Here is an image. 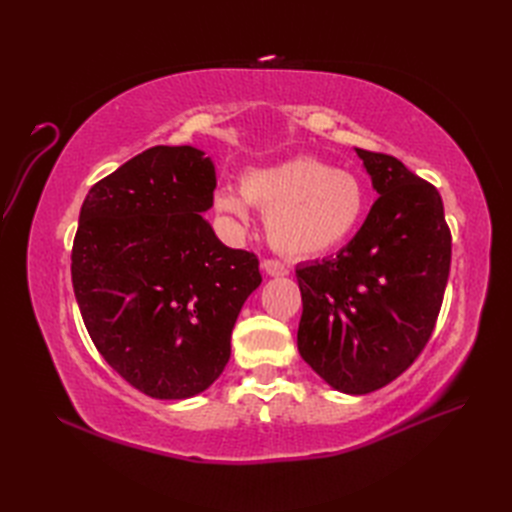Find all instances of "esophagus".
Here are the masks:
<instances>
[{
  "instance_id": "34e87169",
  "label": "esophagus",
  "mask_w": 512,
  "mask_h": 512,
  "mask_svg": "<svg viewBox=\"0 0 512 512\" xmlns=\"http://www.w3.org/2000/svg\"><path fill=\"white\" fill-rule=\"evenodd\" d=\"M262 271H265L271 277H284V275L290 273V269L284 265V262L273 260V258H267L265 262H262Z\"/></svg>"
}]
</instances>
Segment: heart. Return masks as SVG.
<instances>
[{
    "label": "heart",
    "instance_id": "1",
    "mask_svg": "<svg viewBox=\"0 0 512 512\" xmlns=\"http://www.w3.org/2000/svg\"><path fill=\"white\" fill-rule=\"evenodd\" d=\"M250 205L267 213V237L277 250L314 256L333 250L359 228L367 190L350 170L301 156L247 170L239 192L220 188L213 194L215 211L232 220L245 222Z\"/></svg>",
    "mask_w": 512,
    "mask_h": 512
}]
</instances>
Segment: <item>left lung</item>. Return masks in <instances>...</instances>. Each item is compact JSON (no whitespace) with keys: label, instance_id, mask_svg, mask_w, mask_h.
Masks as SVG:
<instances>
[{"label":"left lung","instance_id":"obj_1","mask_svg":"<svg viewBox=\"0 0 512 512\" xmlns=\"http://www.w3.org/2000/svg\"><path fill=\"white\" fill-rule=\"evenodd\" d=\"M380 194L333 258L297 267L303 361L339 393L393 382L436 327L451 269V230L431 183L386 153L354 149Z\"/></svg>","mask_w":512,"mask_h":512}]
</instances>
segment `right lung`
I'll use <instances>...</instances> for the list:
<instances>
[{
  "label": "right lung",
  "instance_id": "obj_1",
  "mask_svg": "<svg viewBox=\"0 0 512 512\" xmlns=\"http://www.w3.org/2000/svg\"><path fill=\"white\" fill-rule=\"evenodd\" d=\"M215 164L190 145L151 147L89 190L72 286L89 337L117 374L156 399L207 391L260 286L258 258L226 247L203 218Z\"/></svg>",
  "mask_w": 512,
  "mask_h": 512
}]
</instances>
